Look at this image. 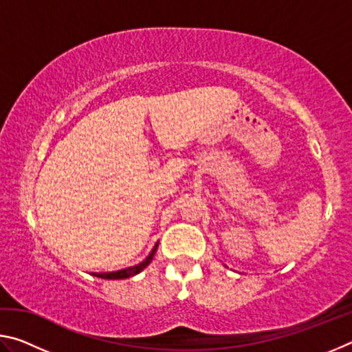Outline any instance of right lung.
<instances>
[{
	"mask_svg": "<svg viewBox=\"0 0 352 352\" xmlns=\"http://www.w3.org/2000/svg\"><path fill=\"white\" fill-rule=\"evenodd\" d=\"M157 247H158V243H157V245L153 247V250L151 252V254H148L147 258H146L144 261H142L141 264H138V265L129 267V269H122V270H118V272H110V273H94V276H98V278H104V279H126V278H130V276L138 275V273H140L141 270H144L146 267L152 262L153 256H155V252H157Z\"/></svg>",
	"mask_w": 352,
	"mask_h": 352,
	"instance_id": "add662e5",
	"label": "right lung"
}]
</instances>
